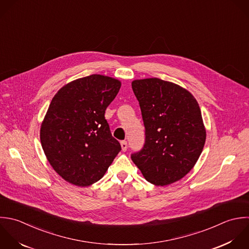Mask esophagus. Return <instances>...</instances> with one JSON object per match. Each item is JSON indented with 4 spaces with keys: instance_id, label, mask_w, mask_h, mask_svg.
<instances>
[{
    "instance_id": "1",
    "label": "esophagus",
    "mask_w": 249,
    "mask_h": 249,
    "mask_svg": "<svg viewBox=\"0 0 249 249\" xmlns=\"http://www.w3.org/2000/svg\"><path fill=\"white\" fill-rule=\"evenodd\" d=\"M120 144H121V148H122V150H123V151H126V150H127V147H128L127 142H126V141H122V142H120Z\"/></svg>"
}]
</instances>
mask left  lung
<instances>
[{"mask_svg":"<svg viewBox=\"0 0 249 249\" xmlns=\"http://www.w3.org/2000/svg\"><path fill=\"white\" fill-rule=\"evenodd\" d=\"M145 127L142 149L131 158L157 186L184 178L197 163L207 138L197 100L185 88L160 78L132 81Z\"/></svg>","mask_w":249,"mask_h":249,"instance_id":"1","label":"left lung"}]
</instances>
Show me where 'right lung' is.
<instances>
[{
  "mask_svg": "<svg viewBox=\"0 0 249 249\" xmlns=\"http://www.w3.org/2000/svg\"><path fill=\"white\" fill-rule=\"evenodd\" d=\"M120 87L116 78L91 74L69 82L53 97L39 138L49 164L66 181L80 187L97 182L121 150L105 119Z\"/></svg>",
  "mask_w": 249,
  "mask_h": 249,
  "instance_id": "1",
  "label": "right lung"
}]
</instances>
